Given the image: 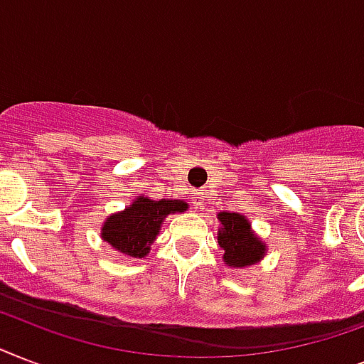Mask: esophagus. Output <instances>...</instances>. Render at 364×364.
<instances>
[{"label": "esophagus", "instance_id": "esophagus-1", "mask_svg": "<svg viewBox=\"0 0 364 364\" xmlns=\"http://www.w3.org/2000/svg\"><path fill=\"white\" fill-rule=\"evenodd\" d=\"M205 193L204 188H198V191H194L193 193V208L194 210H204L205 205Z\"/></svg>", "mask_w": 364, "mask_h": 364}]
</instances>
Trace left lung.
<instances>
[{
    "label": "left lung",
    "instance_id": "8db88e82",
    "mask_svg": "<svg viewBox=\"0 0 364 364\" xmlns=\"http://www.w3.org/2000/svg\"><path fill=\"white\" fill-rule=\"evenodd\" d=\"M219 230L217 240L223 249V262L228 268H245L257 264L268 253V245L251 228V221L236 211L217 213Z\"/></svg>",
    "mask_w": 364,
    "mask_h": 364
}]
</instances>
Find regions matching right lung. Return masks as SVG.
<instances>
[{"label": "right lung", "instance_id": "right-lung-1", "mask_svg": "<svg viewBox=\"0 0 364 364\" xmlns=\"http://www.w3.org/2000/svg\"><path fill=\"white\" fill-rule=\"evenodd\" d=\"M187 210L188 204L185 200H151L149 196H137L128 208L111 213L102 225L100 234L104 242L115 249L117 255L145 259L166 217Z\"/></svg>", "mask_w": 364, "mask_h": 364}]
</instances>
